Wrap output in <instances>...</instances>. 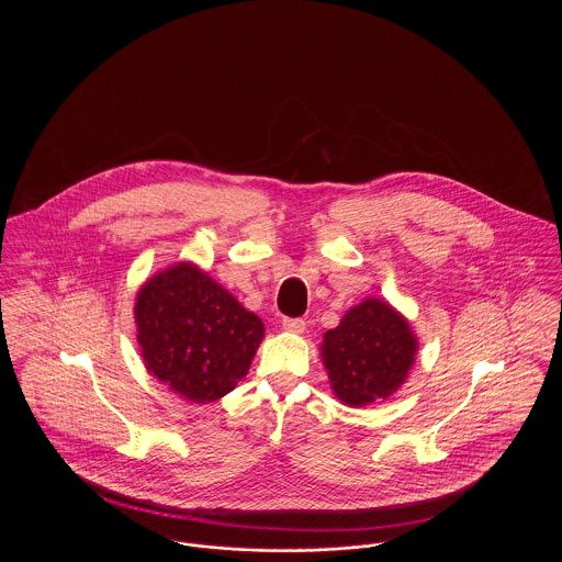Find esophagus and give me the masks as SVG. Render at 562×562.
<instances>
[{
    "label": "esophagus",
    "instance_id": "1",
    "mask_svg": "<svg viewBox=\"0 0 562 562\" xmlns=\"http://www.w3.org/2000/svg\"><path fill=\"white\" fill-rule=\"evenodd\" d=\"M305 324L307 322L303 318H283L281 326L288 330V333H303L305 330Z\"/></svg>",
    "mask_w": 562,
    "mask_h": 562
}]
</instances>
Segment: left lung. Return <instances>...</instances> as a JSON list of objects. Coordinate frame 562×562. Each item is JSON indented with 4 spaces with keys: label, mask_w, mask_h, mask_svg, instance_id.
Returning <instances> with one entry per match:
<instances>
[{
    "label": "left lung",
    "mask_w": 562,
    "mask_h": 562,
    "mask_svg": "<svg viewBox=\"0 0 562 562\" xmlns=\"http://www.w3.org/2000/svg\"><path fill=\"white\" fill-rule=\"evenodd\" d=\"M419 341L411 322L383 299L368 296L322 335V366L337 401L359 408L387 401L408 379Z\"/></svg>",
    "instance_id": "obj_1"
}]
</instances>
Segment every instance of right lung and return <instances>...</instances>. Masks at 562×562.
I'll return each mask as SVG.
<instances>
[{
    "label": "right lung",
    "instance_id": "obj_1",
    "mask_svg": "<svg viewBox=\"0 0 562 562\" xmlns=\"http://www.w3.org/2000/svg\"><path fill=\"white\" fill-rule=\"evenodd\" d=\"M134 321L147 372L196 404L234 392L266 335L261 318L192 261L140 285Z\"/></svg>",
    "mask_w": 562,
    "mask_h": 562
}]
</instances>
